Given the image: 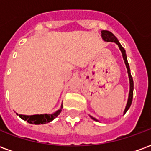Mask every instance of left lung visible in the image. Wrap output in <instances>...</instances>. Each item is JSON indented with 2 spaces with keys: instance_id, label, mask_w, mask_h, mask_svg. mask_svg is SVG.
Returning <instances> with one entry per match:
<instances>
[{
  "instance_id": "1",
  "label": "left lung",
  "mask_w": 151,
  "mask_h": 151,
  "mask_svg": "<svg viewBox=\"0 0 151 151\" xmlns=\"http://www.w3.org/2000/svg\"><path fill=\"white\" fill-rule=\"evenodd\" d=\"M101 36L103 38V40H104L105 42H114L115 43H116L119 48H120V52L122 53V56H123V59L124 60V64H125V66L127 68V71H128V75H129V98H128V101H127L126 107L124 108V115L125 114L129 108H130L131 106V104H132V100H133V78L131 76V73H130V69H129V65L128 63V60H127V56L126 52H125V50L124 49V47L121 46V44L120 43V42L118 41L117 38L114 35L111 31H101ZM90 117L91 118L92 120H95V121H99L97 119H95V117L90 116Z\"/></svg>"
}]
</instances>
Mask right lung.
Masks as SVG:
<instances>
[{
	"mask_svg": "<svg viewBox=\"0 0 151 151\" xmlns=\"http://www.w3.org/2000/svg\"><path fill=\"white\" fill-rule=\"evenodd\" d=\"M63 108V104H61L60 108L57 110L55 112L52 114H38V115H31V116H27V115H18L16 113L18 116L23 120H27L28 123L32 124H46L49 123L52 120H53L60 113L61 109Z\"/></svg>",
	"mask_w": 151,
	"mask_h": 151,
	"instance_id": "1",
	"label": "right lung"
}]
</instances>
